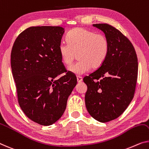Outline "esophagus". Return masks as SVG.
Masks as SVG:
<instances>
[{"label": "esophagus", "mask_w": 149, "mask_h": 149, "mask_svg": "<svg viewBox=\"0 0 149 149\" xmlns=\"http://www.w3.org/2000/svg\"><path fill=\"white\" fill-rule=\"evenodd\" d=\"M82 77L81 76H77V82H81L82 81Z\"/></svg>", "instance_id": "obj_1"}]
</instances>
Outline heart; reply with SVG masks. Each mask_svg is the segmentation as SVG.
Wrapping results in <instances>:
<instances>
[{"instance_id": "1", "label": "heart", "mask_w": 149, "mask_h": 149, "mask_svg": "<svg viewBox=\"0 0 149 149\" xmlns=\"http://www.w3.org/2000/svg\"><path fill=\"white\" fill-rule=\"evenodd\" d=\"M68 43L61 42L59 52L61 60L70 65L76 57L79 61L69 68L75 75H82L91 68L102 65L109 52V42L105 35L84 28H76L68 33Z\"/></svg>"}]
</instances>
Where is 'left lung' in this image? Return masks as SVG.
Wrapping results in <instances>:
<instances>
[{"instance_id":"obj_1","label":"left lung","mask_w":149,"mask_h":149,"mask_svg":"<svg viewBox=\"0 0 149 149\" xmlns=\"http://www.w3.org/2000/svg\"><path fill=\"white\" fill-rule=\"evenodd\" d=\"M109 42L107 58L100 67L84 77L88 112L100 123L117 118L134 97L138 76V59L131 42L119 30L106 23L94 24Z\"/></svg>"}]
</instances>
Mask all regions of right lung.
Here are the masks:
<instances>
[{"label": "right lung", "instance_id": "obj_1", "mask_svg": "<svg viewBox=\"0 0 149 149\" xmlns=\"http://www.w3.org/2000/svg\"><path fill=\"white\" fill-rule=\"evenodd\" d=\"M61 26H31L13 44L10 64L19 106L29 118L52 125L63 115L77 78L65 72L59 52Z\"/></svg>", "mask_w": 149, "mask_h": 149}]
</instances>
